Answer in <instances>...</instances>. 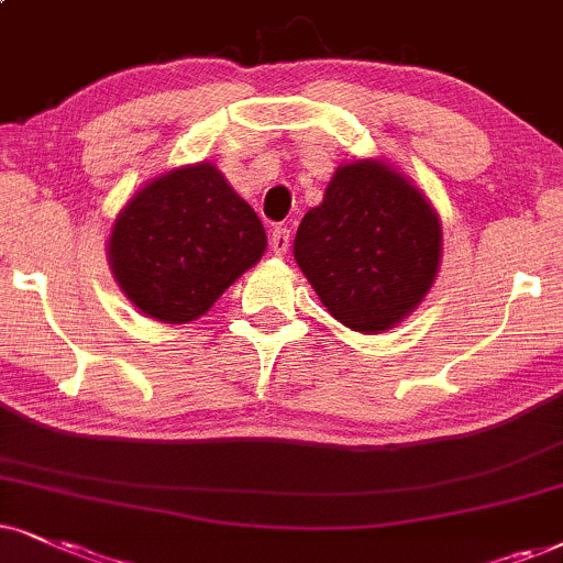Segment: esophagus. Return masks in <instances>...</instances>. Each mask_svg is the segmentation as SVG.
Here are the masks:
<instances>
[{
    "instance_id": "esophagus-1",
    "label": "esophagus",
    "mask_w": 563,
    "mask_h": 563,
    "mask_svg": "<svg viewBox=\"0 0 563 563\" xmlns=\"http://www.w3.org/2000/svg\"><path fill=\"white\" fill-rule=\"evenodd\" d=\"M288 246H290V231L288 229H273V233H269V249H273V254H277V257H283V254H288Z\"/></svg>"
}]
</instances>
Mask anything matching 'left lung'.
<instances>
[{"label":"left lung","mask_w":563,"mask_h":563,"mask_svg":"<svg viewBox=\"0 0 563 563\" xmlns=\"http://www.w3.org/2000/svg\"><path fill=\"white\" fill-rule=\"evenodd\" d=\"M294 257L327 311L355 332L389 330L423 301L441 262L437 210L384 161L334 170L306 212Z\"/></svg>","instance_id":"obj_1"}]
</instances>
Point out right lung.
<instances>
[{
  "label": "right lung",
  "instance_id": "right-lung-1",
  "mask_svg": "<svg viewBox=\"0 0 563 563\" xmlns=\"http://www.w3.org/2000/svg\"><path fill=\"white\" fill-rule=\"evenodd\" d=\"M267 233L212 163L147 181L113 220L109 262L145 317L187 324L262 260Z\"/></svg>",
  "mask_w": 563,
  "mask_h": 563
}]
</instances>
